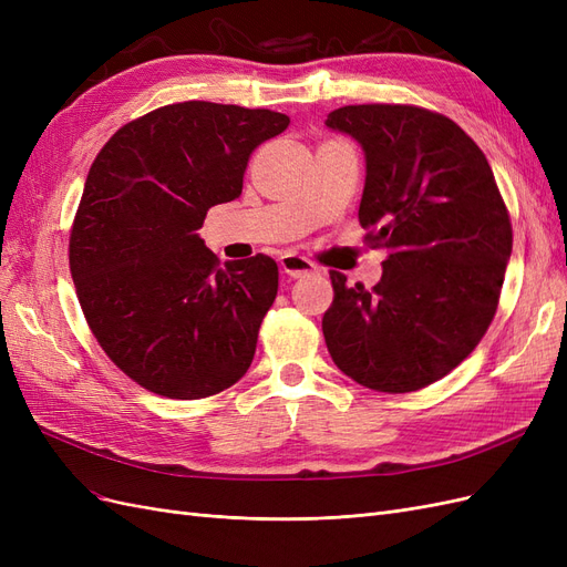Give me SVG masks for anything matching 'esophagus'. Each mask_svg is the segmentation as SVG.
Returning a JSON list of instances; mask_svg holds the SVG:
<instances>
[{"label":"esophagus","instance_id":"34e87169","mask_svg":"<svg viewBox=\"0 0 567 567\" xmlns=\"http://www.w3.org/2000/svg\"><path fill=\"white\" fill-rule=\"evenodd\" d=\"M279 265H281V269L288 274V277H293V279H300V277H307V274L319 271V267H317L312 260H307V257H302V255H298V252H286V255H281Z\"/></svg>","mask_w":567,"mask_h":567}]
</instances>
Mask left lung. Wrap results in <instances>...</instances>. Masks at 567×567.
<instances>
[{
  "instance_id": "obj_1",
  "label": "left lung",
  "mask_w": 567,
  "mask_h": 567,
  "mask_svg": "<svg viewBox=\"0 0 567 567\" xmlns=\"http://www.w3.org/2000/svg\"><path fill=\"white\" fill-rule=\"evenodd\" d=\"M326 127L364 148L359 225L385 248L371 290L331 271L321 319L336 367L379 392H414L466 359L494 319L513 248L485 153L454 120L419 106H342Z\"/></svg>"
}]
</instances>
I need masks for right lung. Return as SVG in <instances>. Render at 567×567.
<instances>
[{
  "label": "right lung",
  "mask_w": 567,
  "mask_h": 567,
  "mask_svg": "<svg viewBox=\"0 0 567 567\" xmlns=\"http://www.w3.org/2000/svg\"><path fill=\"white\" fill-rule=\"evenodd\" d=\"M288 123L184 101L132 120L99 151L68 260L94 338L134 383L200 400L244 379L279 267L257 252L221 269L196 231L213 205L241 196L250 153Z\"/></svg>",
  "instance_id": "obj_1"
}]
</instances>
